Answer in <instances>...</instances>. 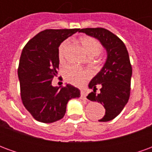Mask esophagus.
<instances>
[{
  "instance_id": "obj_1",
  "label": "esophagus",
  "mask_w": 152,
  "mask_h": 152,
  "mask_svg": "<svg viewBox=\"0 0 152 152\" xmlns=\"http://www.w3.org/2000/svg\"><path fill=\"white\" fill-rule=\"evenodd\" d=\"M80 97H81V99H86V93L84 89H81V90H80Z\"/></svg>"
}]
</instances>
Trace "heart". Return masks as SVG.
I'll use <instances>...</instances> for the list:
<instances>
[{"label":"heart","mask_w":152,"mask_h":152,"mask_svg":"<svg viewBox=\"0 0 152 152\" xmlns=\"http://www.w3.org/2000/svg\"><path fill=\"white\" fill-rule=\"evenodd\" d=\"M80 42L82 45L84 50L89 57L97 56L102 50L101 45L91 37H82L80 38ZM68 45V41L65 40L61 44L58 49V58L60 63L64 62L65 53L66 47ZM63 76L66 82L76 86H82L90 76V74L87 70L76 68L73 66H66L63 70Z\"/></svg>","instance_id":"obj_1"}]
</instances>
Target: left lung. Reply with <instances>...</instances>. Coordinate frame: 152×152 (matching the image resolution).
<instances>
[{
	"mask_svg": "<svg viewBox=\"0 0 152 152\" xmlns=\"http://www.w3.org/2000/svg\"><path fill=\"white\" fill-rule=\"evenodd\" d=\"M79 32L98 39L107 51L102 68L89 82L93 91L87 99L104 107L105 115L99 121H112L121 113L130 95L132 66L128 50L120 38L105 28H83ZM97 86H100L99 92Z\"/></svg>",
	"mask_w": 152,
	"mask_h": 152,
	"instance_id": "8db88e82",
	"label": "left lung"
}]
</instances>
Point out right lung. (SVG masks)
Wrapping results in <instances>:
<instances>
[{"mask_svg":"<svg viewBox=\"0 0 152 152\" xmlns=\"http://www.w3.org/2000/svg\"><path fill=\"white\" fill-rule=\"evenodd\" d=\"M80 29H46L28 41L22 51L18 76L25 108L37 121L53 123L66 113L70 99L80 97L72 85L53 87L59 66L58 47Z\"/></svg>","mask_w":152,"mask_h":152,"instance_id":"1","label":"right lung"}]
</instances>
